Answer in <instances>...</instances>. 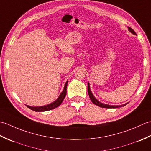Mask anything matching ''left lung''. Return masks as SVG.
Listing matches in <instances>:
<instances>
[{
    "instance_id": "1",
    "label": "left lung",
    "mask_w": 151,
    "mask_h": 151,
    "mask_svg": "<svg viewBox=\"0 0 151 151\" xmlns=\"http://www.w3.org/2000/svg\"><path fill=\"white\" fill-rule=\"evenodd\" d=\"M128 28H129V30L130 32L131 33L134 34V35H136V32H134L132 28H130V27H128ZM88 94H89V98H90L91 101H92V102L93 104H95V105L98 106H100L101 108H119V107H122V106H124L126 105L127 104H124L123 105H119V106H111V105H108V104H102L101 103V102H99L97 99H96L95 98V97L93 95L91 91H90V88H89V84L88 83Z\"/></svg>"
}]
</instances>
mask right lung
Returning <instances> with one entry per match:
<instances>
[{
    "mask_svg": "<svg viewBox=\"0 0 151 151\" xmlns=\"http://www.w3.org/2000/svg\"><path fill=\"white\" fill-rule=\"evenodd\" d=\"M67 82H68V81H67L65 83V87H64V89L63 91L62 92V93L60 94L59 96V97L58 98L56 101H54L52 103H50L48 105L46 106H39V107H33V106H28L27 105V106L30 108V110L35 111H45L48 110H51L52 109H54L57 108L58 106L62 104V102H63L64 98H65L66 93H67Z\"/></svg>",
    "mask_w": 151,
    "mask_h": 151,
    "instance_id": "1",
    "label": "right lung"
}]
</instances>
